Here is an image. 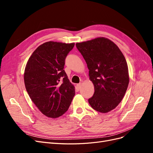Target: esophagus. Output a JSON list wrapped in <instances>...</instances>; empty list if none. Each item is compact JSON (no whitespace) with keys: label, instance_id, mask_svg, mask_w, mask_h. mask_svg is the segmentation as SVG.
I'll return each mask as SVG.
<instances>
[{"label":"esophagus","instance_id":"1","mask_svg":"<svg viewBox=\"0 0 153 153\" xmlns=\"http://www.w3.org/2000/svg\"><path fill=\"white\" fill-rule=\"evenodd\" d=\"M81 87H82L81 84H78L76 85V89H77V90L79 91V90L81 89Z\"/></svg>","mask_w":153,"mask_h":153}]
</instances>
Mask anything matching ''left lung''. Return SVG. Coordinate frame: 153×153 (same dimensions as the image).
I'll return each mask as SVG.
<instances>
[{
    "mask_svg": "<svg viewBox=\"0 0 153 153\" xmlns=\"http://www.w3.org/2000/svg\"><path fill=\"white\" fill-rule=\"evenodd\" d=\"M76 47L85 59L94 86V93L88 100L90 105L98 112H110L121 102L128 86L124 56L116 45L105 38L78 43Z\"/></svg>",
    "mask_w": 153,
    "mask_h": 153,
    "instance_id": "8db88e82",
    "label": "left lung"
}]
</instances>
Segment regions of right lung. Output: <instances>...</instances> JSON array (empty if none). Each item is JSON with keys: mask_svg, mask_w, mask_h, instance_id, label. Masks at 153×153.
<instances>
[{"mask_svg": "<svg viewBox=\"0 0 153 153\" xmlns=\"http://www.w3.org/2000/svg\"><path fill=\"white\" fill-rule=\"evenodd\" d=\"M75 43L49 41L36 49L25 69L24 82L30 99L46 116L65 113L75 94L64 70L65 59Z\"/></svg>", "mask_w": 153, "mask_h": 153, "instance_id": "1", "label": "right lung"}]
</instances>
